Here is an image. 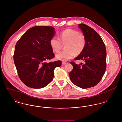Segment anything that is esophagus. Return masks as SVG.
Wrapping results in <instances>:
<instances>
[{"label":"esophagus","mask_w":122,"mask_h":122,"mask_svg":"<svg viewBox=\"0 0 122 122\" xmlns=\"http://www.w3.org/2000/svg\"><path fill=\"white\" fill-rule=\"evenodd\" d=\"M67 64V62H64V61H62V65H65V64Z\"/></svg>","instance_id":"obj_1"}]
</instances>
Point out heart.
I'll return each instance as SVG.
<instances>
[{
	"mask_svg": "<svg viewBox=\"0 0 122 122\" xmlns=\"http://www.w3.org/2000/svg\"><path fill=\"white\" fill-rule=\"evenodd\" d=\"M65 45V51L59 52L56 55L58 60L67 61L72 59L75 55L79 54L82 52L86 45V38L84 35L71 29H66L60 33L59 38L54 36L50 39V46L54 52H59L61 44Z\"/></svg>",
	"mask_w": 122,
	"mask_h": 122,
	"instance_id": "heart-1",
	"label": "heart"
}]
</instances>
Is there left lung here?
I'll return each instance as SVG.
<instances>
[{
    "label": "left lung",
    "mask_w": 122,
    "mask_h": 122,
    "mask_svg": "<svg viewBox=\"0 0 122 122\" xmlns=\"http://www.w3.org/2000/svg\"><path fill=\"white\" fill-rule=\"evenodd\" d=\"M78 26L86 37V45L75 60L85 63L77 65L71 61L73 68L69 76L75 85L86 89L95 86L102 80L106 69L107 52L103 41L95 30L84 23Z\"/></svg>",
    "instance_id": "8db88e82"
}]
</instances>
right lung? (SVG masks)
I'll list each match as a JSON object with an SVG mask.
<instances>
[{
  "mask_svg": "<svg viewBox=\"0 0 122 122\" xmlns=\"http://www.w3.org/2000/svg\"><path fill=\"white\" fill-rule=\"evenodd\" d=\"M55 32L51 26H35L19 39L14 61L20 80L28 87L39 89L47 86L54 76L53 71L61 61L46 62L54 57L50 41Z\"/></svg>",
  "mask_w": 122,
  "mask_h": 122,
  "instance_id": "right-lung-1",
  "label": "right lung"
}]
</instances>
